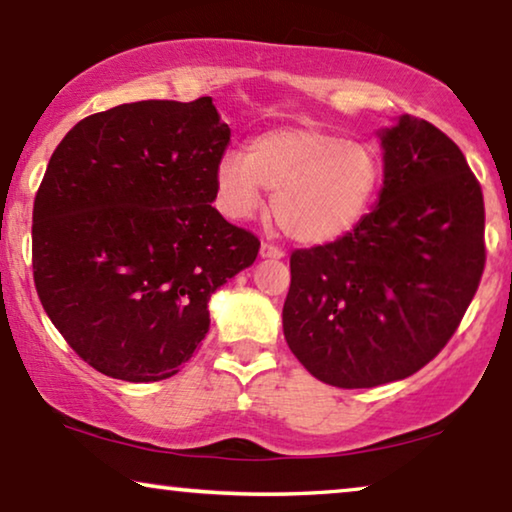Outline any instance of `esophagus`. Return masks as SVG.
<instances>
[{"label": "esophagus", "instance_id": "obj_1", "mask_svg": "<svg viewBox=\"0 0 512 512\" xmlns=\"http://www.w3.org/2000/svg\"><path fill=\"white\" fill-rule=\"evenodd\" d=\"M260 257H262V260H283L285 252L281 248H276V245H271V243H262L260 245Z\"/></svg>", "mask_w": 512, "mask_h": 512}]
</instances>
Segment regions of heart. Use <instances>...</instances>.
<instances>
[{"mask_svg":"<svg viewBox=\"0 0 512 512\" xmlns=\"http://www.w3.org/2000/svg\"><path fill=\"white\" fill-rule=\"evenodd\" d=\"M379 185L377 149L318 128H274L250 140L245 156L229 152L215 166L224 215H255L264 189L278 227L302 245H323L351 231Z\"/></svg>","mask_w":512,"mask_h":512,"instance_id":"b5f03b06","label":"heart"}]
</instances>
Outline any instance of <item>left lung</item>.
Masks as SVG:
<instances>
[{"mask_svg": "<svg viewBox=\"0 0 512 512\" xmlns=\"http://www.w3.org/2000/svg\"><path fill=\"white\" fill-rule=\"evenodd\" d=\"M377 135L384 185L372 213L290 257L285 342L339 388L421 370L454 335L485 269V203L461 149L410 114Z\"/></svg>", "mask_w": 512, "mask_h": 512, "instance_id": "1", "label": "left lung"}]
</instances>
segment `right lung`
<instances>
[{
	"mask_svg": "<svg viewBox=\"0 0 512 512\" xmlns=\"http://www.w3.org/2000/svg\"><path fill=\"white\" fill-rule=\"evenodd\" d=\"M229 138L208 95L140 100L81 119L53 152L34 199V285L107 377L180 372L210 327V295L255 262L260 241L213 208Z\"/></svg>",
	"mask_w": 512,
	"mask_h": 512,
	"instance_id": "obj_1",
	"label": "right lung"
}]
</instances>
